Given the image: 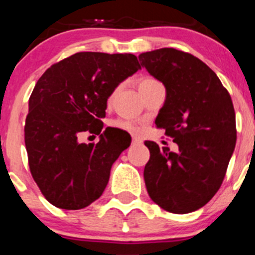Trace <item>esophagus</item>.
<instances>
[{
  "label": "esophagus",
  "mask_w": 255,
  "mask_h": 255,
  "mask_svg": "<svg viewBox=\"0 0 255 255\" xmlns=\"http://www.w3.org/2000/svg\"><path fill=\"white\" fill-rule=\"evenodd\" d=\"M143 141H141L140 138H138V136H134L132 138V144H135V145H138V144H141Z\"/></svg>",
  "instance_id": "1"
}]
</instances>
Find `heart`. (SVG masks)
<instances>
[{"mask_svg":"<svg viewBox=\"0 0 255 255\" xmlns=\"http://www.w3.org/2000/svg\"><path fill=\"white\" fill-rule=\"evenodd\" d=\"M153 79H149V78H145V79H141L140 82H139V87L143 84H145V83H149L152 82ZM115 92L112 93V96L110 97V100H111L112 97H114ZM112 125L115 126V128H117V129L120 130H124V131H128V132H136L138 131V126L135 125L134 121L131 120H124V119H119V120H115L114 123H112Z\"/></svg>","mask_w":255,"mask_h":255,"instance_id":"obj_1","label":"heart"}]
</instances>
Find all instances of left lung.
Listing matches in <instances>:
<instances>
[{
    "instance_id": "1",
    "label": "left lung",
    "mask_w": 255,
    "mask_h": 255,
    "mask_svg": "<svg viewBox=\"0 0 255 255\" xmlns=\"http://www.w3.org/2000/svg\"><path fill=\"white\" fill-rule=\"evenodd\" d=\"M141 66L166 88L155 117L179 145L177 152L147 140L144 167L148 194L164 211L185 215L206 206L220 189L236 144V121L229 92L212 69L175 48L139 55Z\"/></svg>"
}]
</instances>
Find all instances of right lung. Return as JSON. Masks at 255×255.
<instances>
[{
  "instance_id": "1",
  "label": "right lung",
  "mask_w": 255,
  "mask_h": 255,
  "mask_svg": "<svg viewBox=\"0 0 255 255\" xmlns=\"http://www.w3.org/2000/svg\"><path fill=\"white\" fill-rule=\"evenodd\" d=\"M138 70L131 53L79 52L52 65L35 84L24 129L29 167L57 208H85L105 191L112 164L131 143L123 130L101 132L107 100ZM84 131L100 141L79 143Z\"/></svg>"
}]
</instances>
